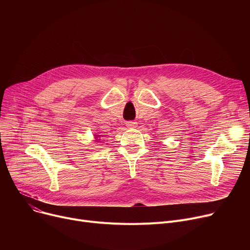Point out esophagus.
Returning a JSON list of instances; mask_svg holds the SVG:
<instances>
[{
  "mask_svg": "<svg viewBox=\"0 0 250 250\" xmlns=\"http://www.w3.org/2000/svg\"><path fill=\"white\" fill-rule=\"evenodd\" d=\"M137 125V123H135V122H126V126L127 127H134V126H136Z\"/></svg>",
  "mask_w": 250,
  "mask_h": 250,
  "instance_id": "esophagus-1",
  "label": "esophagus"
}]
</instances>
